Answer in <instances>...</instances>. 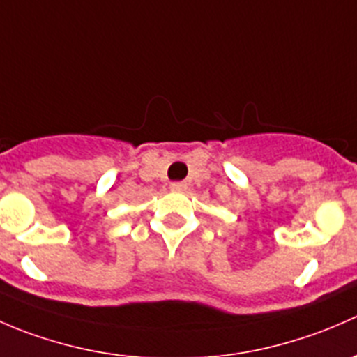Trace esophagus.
<instances>
[{
  "instance_id": "obj_1",
  "label": "esophagus",
  "mask_w": 357,
  "mask_h": 357,
  "mask_svg": "<svg viewBox=\"0 0 357 357\" xmlns=\"http://www.w3.org/2000/svg\"><path fill=\"white\" fill-rule=\"evenodd\" d=\"M186 188H188V185H186L185 181H176V183H171V190L172 192H186Z\"/></svg>"
}]
</instances>
